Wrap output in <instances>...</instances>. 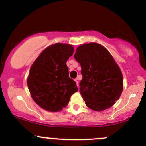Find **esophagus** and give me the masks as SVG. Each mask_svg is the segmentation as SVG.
I'll return each mask as SVG.
<instances>
[{"instance_id":"34e87169","label":"esophagus","mask_w":146,"mask_h":146,"mask_svg":"<svg viewBox=\"0 0 146 146\" xmlns=\"http://www.w3.org/2000/svg\"><path fill=\"white\" fill-rule=\"evenodd\" d=\"M75 81L76 82L77 86H78V87L79 88L80 87V85H79V79H78V78H76V79H75Z\"/></svg>"}]
</instances>
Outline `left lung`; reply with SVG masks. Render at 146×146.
<instances>
[{
  "instance_id": "8db88e82",
  "label": "left lung",
  "mask_w": 146,
  "mask_h": 146,
  "mask_svg": "<svg viewBox=\"0 0 146 146\" xmlns=\"http://www.w3.org/2000/svg\"><path fill=\"white\" fill-rule=\"evenodd\" d=\"M76 60L81 66L80 94L86 106L100 111L111 107L123 91L121 69L108 50L96 43L81 45Z\"/></svg>"
}]
</instances>
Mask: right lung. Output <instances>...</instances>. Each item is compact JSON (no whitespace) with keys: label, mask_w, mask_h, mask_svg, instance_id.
<instances>
[{"label":"right lung","mask_w":146,"mask_h":146,"mask_svg":"<svg viewBox=\"0 0 146 146\" xmlns=\"http://www.w3.org/2000/svg\"><path fill=\"white\" fill-rule=\"evenodd\" d=\"M71 45L55 44L46 48L32 65L28 86L35 102L44 110L58 111L65 107L78 91L69 78L67 60L73 54Z\"/></svg>","instance_id":"right-lung-1"}]
</instances>
